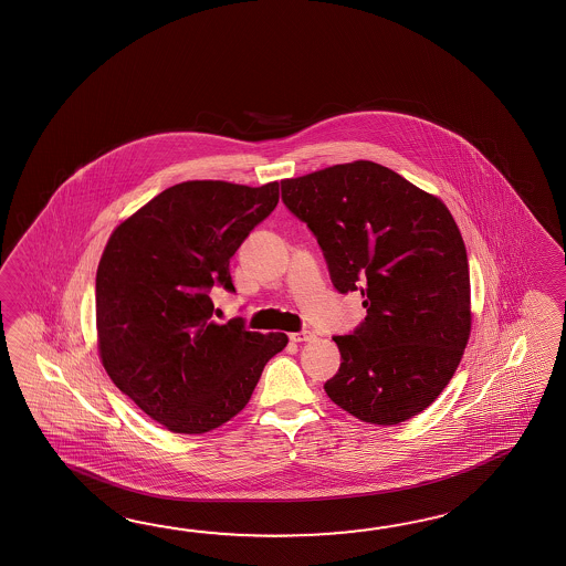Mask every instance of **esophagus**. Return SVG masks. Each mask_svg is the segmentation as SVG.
<instances>
[{
  "label": "esophagus",
  "instance_id": "esophagus-1",
  "mask_svg": "<svg viewBox=\"0 0 566 566\" xmlns=\"http://www.w3.org/2000/svg\"><path fill=\"white\" fill-rule=\"evenodd\" d=\"M291 342H307L314 338V332H310V329H303V332H291L290 334Z\"/></svg>",
  "mask_w": 566,
  "mask_h": 566
}]
</instances>
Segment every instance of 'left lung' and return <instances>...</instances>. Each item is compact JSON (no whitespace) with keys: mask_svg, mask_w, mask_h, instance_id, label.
Listing matches in <instances>:
<instances>
[{"mask_svg":"<svg viewBox=\"0 0 566 566\" xmlns=\"http://www.w3.org/2000/svg\"><path fill=\"white\" fill-rule=\"evenodd\" d=\"M285 206L316 234L334 287L360 291L355 334L329 399L358 420L395 426L432 406L471 336V276L444 201L373 160L281 181Z\"/></svg>","mask_w":566,"mask_h":566,"instance_id":"8db88e82","label":"left lung"}]
</instances>
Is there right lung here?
Wrapping results in <instances>:
<instances>
[{
    "instance_id": "1",
    "label": "right lung",
    "mask_w": 566,
    "mask_h": 566,
    "mask_svg": "<svg viewBox=\"0 0 566 566\" xmlns=\"http://www.w3.org/2000/svg\"><path fill=\"white\" fill-rule=\"evenodd\" d=\"M276 201V181H185L107 240L95 276L99 358L119 391L169 432L206 434L232 420L290 342L211 319V287L234 291L230 259Z\"/></svg>"
}]
</instances>
